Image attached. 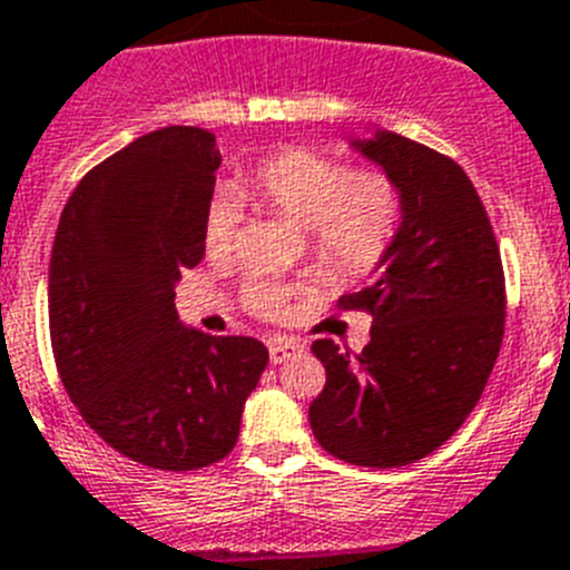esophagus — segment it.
Segmentation results:
<instances>
[{
    "label": "esophagus",
    "mask_w": 570,
    "mask_h": 570,
    "mask_svg": "<svg viewBox=\"0 0 570 570\" xmlns=\"http://www.w3.org/2000/svg\"><path fill=\"white\" fill-rule=\"evenodd\" d=\"M297 352H304V343L295 341V337H273L269 341V361L273 363H284L286 357L297 355Z\"/></svg>",
    "instance_id": "esophagus-1"
}]
</instances>
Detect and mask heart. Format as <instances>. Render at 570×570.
Returning <instances> with one entry per match:
<instances>
[{"label": "heart", "instance_id": "heart-1", "mask_svg": "<svg viewBox=\"0 0 570 570\" xmlns=\"http://www.w3.org/2000/svg\"><path fill=\"white\" fill-rule=\"evenodd\" d=\"M238 181L258 207L309 229L317 266L337 281L372 273L397 238L403 198L394 178L377 167L352 170L343 158L315 147H281L247 164ZM238 229V198L227 189H215L202 215L207 258H229ZM244 301L261 317L284 312V292L269 281H249Z\"/></svg>", "mask_w": 570, "mask_h": 570}]
</instances>
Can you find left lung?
Masks as SVG:
<instances>
[{"instance_id": "8db88e82", "label": "left lung", "mask_w": 570, "mask_h": 570, "mask_svg": "<svg viewBox=\"0 0 570 570\" xmlns=\"http://www.w3.org/2000/svg\"><path fill=\"white\" fill-rule=\"evenodd\" d=\"M357 150L394 178L403 222L383 273L341 309L372 315V341L348 355L312 343L326 386L309 425L332 458L366 469L423 460L483 394L505 332V275L489 213L454 158L381 130Z\"/></svg>"}]
</instances>
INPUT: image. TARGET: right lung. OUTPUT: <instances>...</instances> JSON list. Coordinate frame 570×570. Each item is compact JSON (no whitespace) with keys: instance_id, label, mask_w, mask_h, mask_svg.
Listing matches in <instances>:
<instances>
[{"instance_id":"right-lung-1","label":"right lung","mask_w":570,"mask_h":570,"mask_svg":"<svg viewBox=\"0 0 570 570\" xmlns=\"http://www.w3.org/2000/svg\"><path fill=\"white\" fill-rule=\"evenodd\" d=\"M222 156L202 127H164L87 173L61 209L48 317L56 368L85 423L161 471L224 460L269 352L187 330L176 284L202 264Z\"/></svg>"}]
</instances>
